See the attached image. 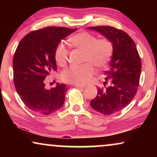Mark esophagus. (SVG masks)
<instances>
[{"instance_id": "1", "label": "esophagus", "mask_w": 157, "mask_h": 157, "mask_svg": "<svg viewBox=\"0 0 157 157\" xmlns=\"http://www.w3.org/2000/svg\"><path fill=\"white\" fill-rule=\"evenodd\" d=\"M75 86L77 88H82V89H84V88L86 87L85 86H83V85H78V84H76L75 85Z\"/></svg>"}]
</instances>
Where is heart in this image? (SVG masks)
<instances>
[{
    "label": "heart",
    "instance_id": "b5f03b06",
    "mask_svg": "<svg viewBox=\"0 0 157 157\" xmlns=\"http://www.w3.org/2000/svg\"><path fill=\"white\" fill-rule=\"evenodd\" d=\"M71 44L75 48L84 52L83 61L89 62L81 66H71L62 72L61 78L65 82L82 85L89 83L95 74L94 64L98 68L106 67L113 54V44L108 38H97L88 32H81L72 36ZM69 51L63 43L58 45L54 58L56 63L63 67L68 59ZM91 63L90 64V63Z\"/></svg>",
    "mask_w": 157,
    "mask_h": 157
}]
</instances>
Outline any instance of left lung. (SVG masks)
I'll list each match as a JSON object with an SVG mask.
<instances>
[{
  "mask_svg": "<svg viewBox=\"0 0 157 157\" xmlns=\"http://www.w3.org/2000/svg\"><path fill=\"white\" fill-rule=\"evenodd\" d=\"M102 34L113 44V54L108 71L104 72L105 89L98 88L97 96L91 100L94 110L110 115L130 104L139 84L141 62L132 38L121 30L111 26L89 27Z\"/></svg>",
  "mask_w": 157,
  "mask_h": 157,
  "instance_id": "8db88e82",
  "label": "left lung"
}]
</instances>
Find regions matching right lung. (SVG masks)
<instances>
[{
	"mask_svg": "<svg viewBox=\"0 0 157 157\" xmlns=\"http://www.w3.org/2000/svg\"><path fill=\"white\" fill-rule=\"evenodd\" d=\"M76 29L47 27L32 31L17 47L13 61L15 88L22 101L35 113L48 115L63 105L67 86L56 83V87L46 89L44 80L57 70V46Z\"/></svg>",
	"mask_w": 157,
	"mask_h": 157,
	"instance_id": "right-lung-1",
	"label": "right lung"
}]
</instances>
